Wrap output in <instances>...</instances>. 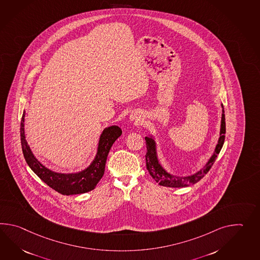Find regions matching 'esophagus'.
<instances>
[{"instance_id": "1", "label": "esophagus", "mask_w": 260, "mask_h": 260, "mask_svg": "<svg viewBox=\"0 0 260 260\" xmlns=\"http://www.w3.org/2000/svg\"><path fill=\"white\" fill-rule=\"evenodd\" d=\"M129 118H131V120H134L135 122L141 121V116L139 115L137 112H133L132 114H131V116H129Z\"/></svg>"}]
</instances>
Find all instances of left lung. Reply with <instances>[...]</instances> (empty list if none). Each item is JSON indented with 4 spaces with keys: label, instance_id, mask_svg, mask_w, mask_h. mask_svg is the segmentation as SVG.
Returning <instances> with one entry per match:
<instances>
[{
    "label": "left lung",
    "instance_id": "left-lung-1",
    "mask_svg": "<svg viewBox=\"0 0 260 260\" xmlns=\"http://www.w3.org/2000/svg\"><path fill=\"white\" fill-rule=\"evenodd\" d=\"M222 105V119H221V128H220V137L218 140V144H216L215 149H214L213 156L209 159V161L206 163V165L202 168L201 171L198 173L192 174L190 176H175L173 174H170L167 173L163 168H162L160 163L158 162L157 156H156V143L154 139L151 137H145V144H146V155H145V159H146V169L150 173L151 176L153 179L158 183L159 185L163 186H168V187H185L188 185H194L197 182L204 177V175L210 171V169L214 165V161L217 157V155L219 154L221 148L225 142V111L223 104Z\"/></svg>",
    "mask_w": 260,
    "mask_h": 260
}]
</instances>
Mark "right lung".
Instances as JSON below:
<instances>
[{"mask_svg":"<svg viewBox=\"0 0 260 260\" xmlns=\"http://www.w3.org/2000/svg\"><path fill=\"white\" fill-rule=\"evenodd\" d=\"M24 117L25 112L22 115L20 123L21 146L25 160L29 165V167L34 171V173L42 181H44L46 185L62 195H75L93 190L104 175L108 153L113 144L116 142V139L121 135V128L117 126L106 127L101 134L99 141L98 152L92 163L86 170L82 171L80 173L64 174L54 173L49 169L45 167L44 165H42L40 162L35 158L25 139Z\"/></svg>","mask_w":260,"mask_h":260,"instance_id":"add662e5","label":"right lung"}]
</instances>
